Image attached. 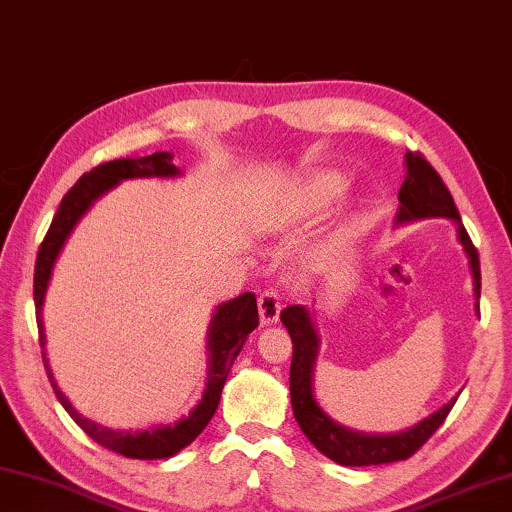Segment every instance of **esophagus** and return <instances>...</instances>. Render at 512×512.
Instances as JSON below:
<instances>
[{
    "label": "esophagus",
    "mask_w": 512,
    "mask_h": 512,
    "mask_svg": "<svg viewBox=\"0 0 512 512\" xmlns=\"http://www.w3.org/2000/svg\"><path fill=\"white\" fill-rule=\"evenodd\" d=\"M257 303H259V316H262V323H266V326L280 319L282 303H280V296L275 294L273 289L262 291L257 298Z\"/></svg>",
    "instance_id": "obj_1"
}]
</instances>
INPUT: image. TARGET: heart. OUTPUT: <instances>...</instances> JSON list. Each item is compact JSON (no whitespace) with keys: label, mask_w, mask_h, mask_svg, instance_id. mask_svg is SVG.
I'll use <instances>...</instances> for the list:
<instances>
[{"label":"heart","mask_w":512,"mask_h":512,"mask_svg":"<svg viewBox=\"0 0 512 512\" xmlns=\"http://www.w3.org/2000/svg\"><path fill=\"white\" fill-rule=\"evenodd\" d=\"M346 189H348L346 177H342L339 173L314 175L312 180H307L303 186H300L296 196L287 202V207L282 209L275 223L280 227H289L305 221V218L319 214L321 209H326L332 205V202H337L344 196Z\"/></svg>","instance_id":"1"}]
</instances>
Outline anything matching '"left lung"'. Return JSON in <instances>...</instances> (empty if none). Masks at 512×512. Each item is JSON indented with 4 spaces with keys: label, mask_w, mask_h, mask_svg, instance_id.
<instances>
[{
    "label": "left lung",
    "mask_w": 512,
    "mask_h": 512,
    "mask_svg": "<svg viewBox=\"0 0 512 512\" xmlns=\"http://www.w3.org/2000/svg\"><path fill=\"white\" fill-rule=\"evenodd\" d=\"M405 166L408 175L399 189V223L415 221V218L444 216L451 218L458 225L460 243L465 246L474 273L476 298L481 296V262H478V250L469 239L465 225L460 223V214L456 202L451 198V191L446 189L437 170L428 164L421 152H405ZM280 319L285 323L291 342H294V355H291L289 369V389H291V408L298 421L300 431L307 435L316 449L330 460L346 467H367V465H385L410 458L424 446L431 435L442 426V421L449 415L456 399L449 401L431 417L419 421L417 426L396 435H364L355 433L351 428L339 426L326 412L319 408L312 394V371L316 360V337L314 323L310 312L303 305H289L280 312Z\"/></svg>",
    "instance_id": "1"
}]
</instances>
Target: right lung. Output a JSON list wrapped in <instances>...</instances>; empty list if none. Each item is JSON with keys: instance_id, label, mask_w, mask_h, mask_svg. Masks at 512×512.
Masks as SVG:
<instances>
[{"instance_id": "add662e5", "label": "right lung", "mask_w": 512, "mask_h": 512, "mask_svg": "<svg viewBox=\"0 0 512 512\" xmlns=\"http://www.w3.org/2000/svg\"><path fill=\"white\" fill-rule=\"evenodd\" d=\"M173 154L170 152H154L150 157H139V159H113L107 164L95 166L91 173H84L77 180V184L63 196L59 212L54 214V221L47 230L43 243L38 248L36 257V271H34V300H36V321H38V335H40V346H45V335H43V316H40V307H43L45 289L47 282H50L54 259L59 255V250L66 243L68 234L72 227L79 221L81 216L93 202L102 196L104 191H109L116 186L120 180H132V177H173L180 173L173 166ZM259 314H257V298L255 294L237 296L230 303L221 305L214 314L212 328H209V378H207V389L198 408L191 412L189 417H184L173 426H159L150 428V431L143 433H125V431H109V428H102L93 424L79 415V412L72 408V403L66 399V394L56 387L50 364H47L45 351H43V362L47 369V376H50V383L54 387L56 399L61 401L63 408L68 410V415L77 421L81 431H86L93 440L109 449L113 453H120L125 458H139V460H159V458H170L175 456L177 451H182L184 446H189L196 437L205 431L209 419L214 417L218 408V401H221L223 385L227 380V373L234 358H237L246 337L257 328Z\"/></svg>"}]
</instances>
